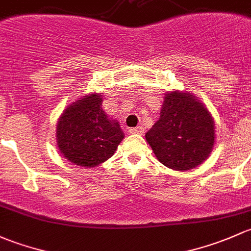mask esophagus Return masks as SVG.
I'll use <instances>...</instances> for the list:
<instances>
[{"mask_svg":"<svg viewBox=\"0 0 251 251\" xmlns=\"http://www.w3.org/2000/svg\"><path fill=\"white\" fill-rule=\"evenodd\" d=\"M129 133H131V134H143L144 133V128L141 126H135V128H130V129H129Z\"/></svg>","mask_w":251,"mask_h":251,"instance_id":"esophagus-1","label":"esophagus"}]
</instances>
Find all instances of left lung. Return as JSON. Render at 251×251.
<instances>
[{
    "label": "left lung",
    "mask_w": 251,
    "mask_h": 251,
    "mask_svg": "<svg viewBox=\"0 0 251 251\" xmlns=\"http://www.w3.org/2000/svg\"><path fill=\"white\" fill-rule=\"evenodd\" d=\"M145 138L162 164L190 170L202 164L213 150L214 121L190 93L172 92L165 95L159 120Z\"/></svg>",
    "instance_id": "1"
}]
</instances>
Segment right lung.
<instances>
[{"instance_id":"obj_1","label":"right lung","mask_w":251,"mask_h":251,"mask_svg":"<svg viewBox=\"0 0 251 251\" xmlns=\"http://www.w3.org/2000/svg\"><path fill=\"white\" fill-rule=\"evenodd\" d=\"M99 94L77 100L63 112L56 128V143L72 163L97 167L113 156L125 133L116 121L108 120Z\"/></svg>"}]
</instances>
